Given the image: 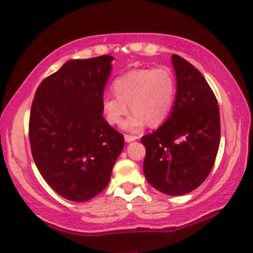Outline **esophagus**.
Returning <instances> with one entry per match:
<instances>
[{
  "label": "esophagus",
  "instance_id": "34e87169",
  "mask_svg": "<svg viewBox=\"0 0 253 253\" xmlns=\"http://www.w3.org/2000/svg\"><path fill=\"white\" fill-rule=\"evenodd\" d=\"M136 139H138V137H136V136H130V135H125V141H126V142L135 141Z\"/></svg>",
  "mask_w": 253,
  "mask_h": 253
}]
</instances>
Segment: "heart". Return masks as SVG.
<instances>
[{
  "instance_id": "obj_1",
  "label": "heart",
  "mask_w": 253,
  "mask_h": 253,
  "mask_svg": "<svg viewBox=\"0 0 253 253\" xmlns=\"http://www.w3.org/2000/svg\"><path fill=\"white\" fill-rule=\"evenodd\" d=\"M112 88L115 95L105 96L102 101L107 123L118 125L130 104L133 112L123 123V128L137 132L147 123L155 127L168 120L175 101L176 80L169 67H142L118 76Z\"/></svg>"
}]
</instances>
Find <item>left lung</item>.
<instances>
[{
    "instance_id": "1",
    "label": "left lung",
    "mask_w": 253,
    "mask_h": 253,
    "mask_svg": "<svg viewBox=\"0 0 253 253\" xmlns=\"http://www.w3.org/2000/svg\"><path fill=\"white\" fill-rule=\"evenodd\" d=\"M176 96L168 120L143 136V173L155 189L169 196L195 190L211 171L221 140L217 100L206 78L179 55H171Z\"/></svg>"
}]
</instances>
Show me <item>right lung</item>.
Listing matches in <instances>:
<instances>
[{"label": "right lung", "instance_id": "1", "mask_svg": "<svg viewBox=\"0 0 253 253\" xmlns=\"http://www.w3.org/2000/svg\"><path fill=\"white\" fill-rule=\"evenodd\" d=\"M111 55L71 60L38 87L29 121L31 153L58 195L90 200L109 185L124 136L102 115Z\"/></svg>", "mask_w": 253, "mask_h": 253}]
</instances>
